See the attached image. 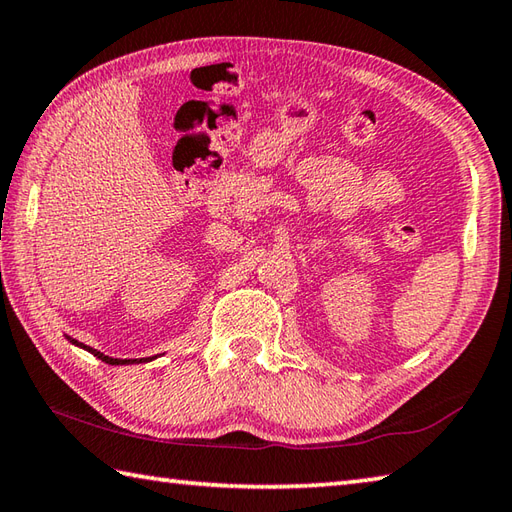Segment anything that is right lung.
I'll list each match as a JSON object with an SVG mask.
<instances>
[{
    "instance_id": "right-lung-1",
    "label": "right lung",
    "mask_w": 512,
    "mask_h": 512,
    "mask_svg": "<svg viewBox=\"0 0 512 512\" xmlns=\"http://www.w3.org/2000/svg\"><path fill=\"white\" fill-rule=\"evenodd\" d=\"M70 342H73L75 346H82V348H86L88 353H93L95 357H99L102 359V362H106V364H113V366H122V364H137V359H113V357H108V355H104V353H99V350H95V348H90V346H84V344H79L77 339H70ZM139 362H142V359H139Z\"/></svg>"
}]
</instances>
